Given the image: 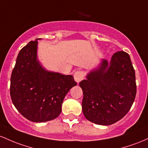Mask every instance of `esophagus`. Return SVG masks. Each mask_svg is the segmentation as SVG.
I'll use <instances>...</instances> for the list:
<instances>
[{"label":"esophagus","instance_id":"1","mask_svg":"<svg viewBox=\"0 0 148 148\" xmlns=\"http://www.w3.org/2000/svg\"><path fill=\"white\" fill-rule=\"evenodd\" d=\"M84 77V73L82 71H77L74 73V79L77 83H79Z\"/></svg>","mask_w":148,"mask_h":148}]
</instances>
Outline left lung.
<instances>
[{"instance_id": "left-lung-1", "label": "left lung", "mask_w": 148, "mask_h": 148, "mask_svg": "<svg viewBox=\"0 0 148 148\" xmlns=\"http://www.w3.org/2000/svg\"><path fill=\"white\" fill-rule=\"evenodd\" d=\"M79 83L83 92L82 112L85 118L99 125H110L123 118L136 94L135 71L130 56L124 51L110 61L101 59L95 69Z\"/></svg>"}]
</instances>
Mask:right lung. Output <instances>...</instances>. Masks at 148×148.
Segmentation results:
<instances>
[{
  "instance_id": "add662e5",
  "label": "right lung",
  "mask_w": 148,
  "mask_h": 148,
  "mask_svg": "<svg viewBox=\"0 0 148 148\" xmlns=\"http://www.w3.org/2000/svg\"><path fill=\"white\" fill-rule=\"evenodd\" d=\"M21 49L10 79L13 104L25 118L45 122L56 118L64 98L77 84L73 76L48 71L38 58V40Z\"/></svg>"
}]
</instances>
